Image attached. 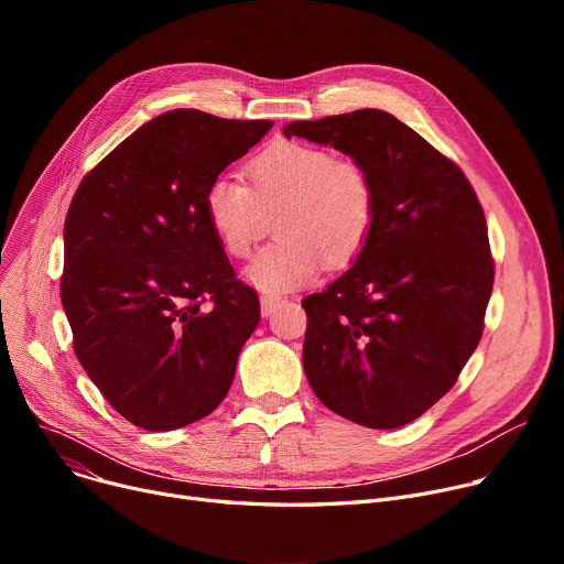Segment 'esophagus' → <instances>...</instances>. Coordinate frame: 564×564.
I'll return each instance as SVG.
<instances>
[{
    "mask_svg": "<svg viewBox=\"0 0 564 564\" xmlns=\"http://www.w3.org/2000/svg\"><path fill=\"white\" fill-rule=\"evenodd\" d=\"M281 304H283V300H281V297H274V294H262V297H260V311H262V315H272Z\"/></svg>",
    "mask_w": 564,
    "mask_h": 564,
    "instance_id": "esophagus-1",
    "label": "esophagus"
}]
</instances>
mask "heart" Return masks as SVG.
<instances>
[{
	"label": "heart",
	"mask_w": 564,
	"mask_h": 564,
	"mask_svg": "<svg viewBox=\"0 0 564 564\" xmlns=\"http://www.w3.org/2000/svg\"><path fill=\"white\" fill-rule=\"evenodd\" d=\"M249 185L215 175L203 210L210 230L235 258H249L276 217L279 240L247 267V281L281 294L317 279L322 262L343 270L366 249L377 215L370 171L354 158L302 141H276L247 164Z\"/></svg>",
	"instance_id": "b5f03b06"
}]
</instances>
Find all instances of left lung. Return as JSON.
I'll list each match as a JSON object with an SVG mask.
<instances>
[{"label": "left lung", "mask_w": 564, "mask_h": 564, "mask_svg": "<svg viewBox=\"0 0 564 564\" xmlns=\"http://www.w3.org/2000/svg\"><path fill=\"white\" fill-rule=\"evenodd\" d=\"M372 175L377 215L349 270L302 302L304 370L338 416L402 427L446 395L476 351L494 288L482 205L464 171L389 111L294 121Z\"/></svg>", "instance_id": "8db88e82"}]
</instances>
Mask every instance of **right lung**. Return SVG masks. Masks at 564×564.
Returning a JSON list of instances; mask_svg holds the SVG:
<instances>
[{
    "instance_id": "1",
    "label": "right lung",
    "mask_w": 564,
    "mask_h": 564,
    "mask_svg": "<svg viewBox=\"0 0 564 564\" xmlns=\"http://www.w3.org/2000/svg\"><path fill=\"white\" fill-rule=\"evenodd\" d=\"M272 121L173 109L88 171L64 226L62 304L73 349L137 427L169 432L213 413L260 322L203 210L207 183Z\"/></svg>"
}]
</instances>
